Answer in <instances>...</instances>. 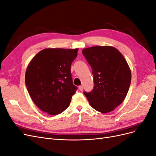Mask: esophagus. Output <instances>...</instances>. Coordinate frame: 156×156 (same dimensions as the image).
Masks as SVG:
<instances>
[{
  "label": "esophagus",
  "mask_w": 156,
  "mask_h": 156,
  "mask_svg": "<svg viewBox=\"0 0 156 156\" xmlns=\"http://www.w3.org/2000/svg\"><path fill=\"white\" fill-rule=\"evenodd\" d=\"M79 90H81V91H82L83 90V85H81V86H79Z\"/></svg>",
  "instance_id": "1"
}]
</instances>
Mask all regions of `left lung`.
I'll use <instances>...</instances> for the list:
<instances>
[{
  "label": "left lung",
  "mask_w": 156,
  "mask_h": 156,
  "mask_svg": "<svg viewBox=\"0 0 156 156\" xmlns=\"http://www.w3.org/2000/svg\"><path fill=\"white\" fill-rule=\"evenodd\" d=\"M82 53L92 68L94 87L84 94L94 109L107 113L124 100L128 92L131 69L120 52L112 46H94Z\"/></svg>",
  "instance_id": "obj_1"
}]
</instances>
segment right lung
Instances as JSON below:
<instances>
[{"label": "right lung", "instance_id": "1", "mask_svg": "<svg viewBox=\"0 0 156 156\" xmlns=\"http://www.w3.org/2000/svg\"><path fill=\"white\" fill-rule=\"evenodd\" d=\"M79 49L46 48L30 60L25 73L29 95L40 109L56 115L68 107L77 87L73 85L71 65Z\"/></svg>", "mask_w": 156, "mask_h": 156}]
</instances>
